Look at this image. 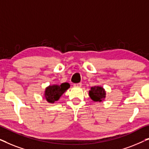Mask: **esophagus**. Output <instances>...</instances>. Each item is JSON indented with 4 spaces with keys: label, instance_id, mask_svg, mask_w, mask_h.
Instances as JSON below:
<instances>
[{
    "label": "esophagus",
    "instance_id": "1",
    "mask_svg": "<svg viewBox=\"0 0 149 149\" xmlns=\"http://www.w3.org/2000/svg\"><path fill=\"white\" fill-rule=\"evenodd\" d=\"M74 85V87H81V85H82V83H74V85Z\"/></svg>",
    "mask_w": 149,
    "mask_h": 149
}]
</instances>
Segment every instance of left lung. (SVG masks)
Returning a JSON list of instances; mask_svg holds the SVG:
<instances>
[{
	"instance_id": "1",
	"label": "left lung",
	"mask_w": 149,
	"mask_h": 149,
	"mask_svg": "<svg viewBox=\"0 0 149 149\" xmlns=\"http://www.w3.org/2000/svg\"><path fill=\"white\" fill-rule=\"evenodd\" d=\"M89 96L95 102H102L105 98L106 92L103 87H91V90L89 92Z\"/></svg>"
}]
</instances>
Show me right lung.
<instances>
[{
  "mask_svg": "<svg viewBox=\"0 0 149 149\" xmlns=\"http://www.w3.org/2000/svg\"><path fill=\"white\" fill-rule=\"evenodd\" d=\"M70 87V84L68 83H62L60 85H54L49 86L45 89V97L47 101L50 103H54L58 101L63 93Z\"/></svg>",
  "mask_w": 149,
  "mask_h": 149,
  "instance_id": "obj_1",
  "label": "right lung"
}]
</instances>
